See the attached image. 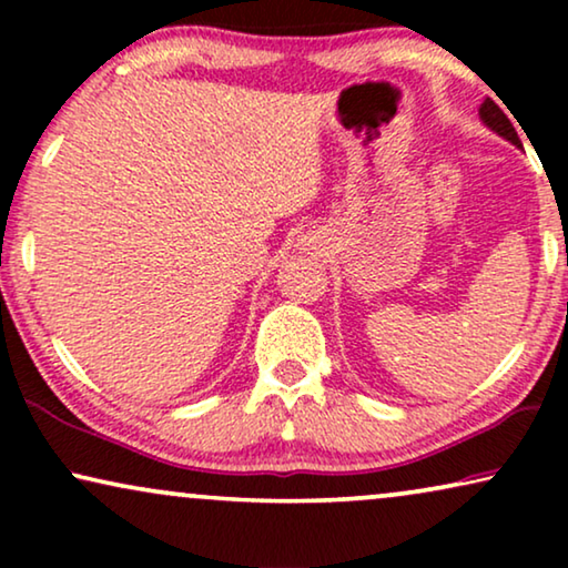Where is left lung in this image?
<instances>
[{"mask_svg": "<svg viewBox=\"0 0 568 568\" xmlns=\"http://www.w3.org/2000/svg\"><path fill=\"white\" fill-rule=\"evenodd\" d=\"M478 115H480V121H484L488 129L496 131V134L504 136V139H507V142H511V144L523 146V142H519V136H517L515 126H511V121L507 119V115H504L501 108L496 105L491 98H486V100H484V105L478 108Z\"/></svg>", "mask_w": 568, "mask_h": 568, "instance_id": "8db88e82", "label": "left lung"}]
</instances>
